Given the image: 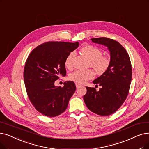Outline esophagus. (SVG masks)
I'll list each match as a JSON object with an SVG mask.
<instances>
[{
  "mask_svg": "<svg viewBox=\"0 0 149 149\" xmlns=\"http://www.w3.org/2000/svg\"><path fill=\"white\" fill-rule=\"evenodd\" d=\"M75 86H76L77 88H79L80 86H81V85H80V84H79V83H75Z\"/></svg>",
  "mask_w": 149,
  "mask_h": 149,
  "instance_id": "obj_1",
  "label": "esophagus"
}]
</instances>
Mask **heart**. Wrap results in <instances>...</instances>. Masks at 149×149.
Returning <instances> with one entry per match:
<instances>
[{"mask_svg":"<svg viewBox=\"0 0 149 149\" xmlns=\"http://www.w3.org/2000/svg\"><path fill=\"white\" fill-rule=\"evenodd\" d=\"M80 51L90 60L89 65L99 75L106 72L110 65V60L108 57L103 56L102 52L99 48L91 45L83 46ZM74 56L73 52H70L65 60V66L68 68L70 66L71 60ZM95 77V73L93 69L76 70L69 75V79L77 83L82 84L86 81L93 79Z\"/></svg>","mask_w":149,"mask_h":149,"instance_id":"1","label":"heart"}]
</instances>
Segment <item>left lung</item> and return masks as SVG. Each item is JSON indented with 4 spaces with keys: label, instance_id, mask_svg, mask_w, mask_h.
Returning a JSON list of instances; mask_svg holds the SVG:
<instances>
[{
    "label": "left lung",
    "instance_id": "8db88e82",
    "mask_svg": "<svg viewBox=\"0 0 149 149\" xmlns=\"http://www.w3.org/2000/svg\"><path fill=\"white\" fill-rule=\"evenodd\" d=\"M93 42L107 47L110 54V65L106 72L93 81L95 86L86 87L83 96L90 111L100 116H108L116 112L125 100L132 81V70L130 58L126 50L118 41L102 37L91 39Z\"/></svg>",
    "mask_w": 149,
    "mask_h": 149
}]
</instances>
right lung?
I'll list each match as a JSON object with an SVG mask.
<instances>
[{"label": "right lung", "mask_w": 149, "mask_h": 149, "mask_svg": "<svg viewBox=\"0 0 149 149\" xmlns=\"http://www.w3.org/2000/svg\"><path fill=\"white\" fill-rule=\"evenodd\" d=\"M79 46V42H47L28 56L24 72L25 85L30 102L41 114L55 117L66 109L75 91V83L67 81L63 87L54 83L60 75H66V58Z\"/></svg>", "instance_id": "right-lung-1"}]
</instances>
